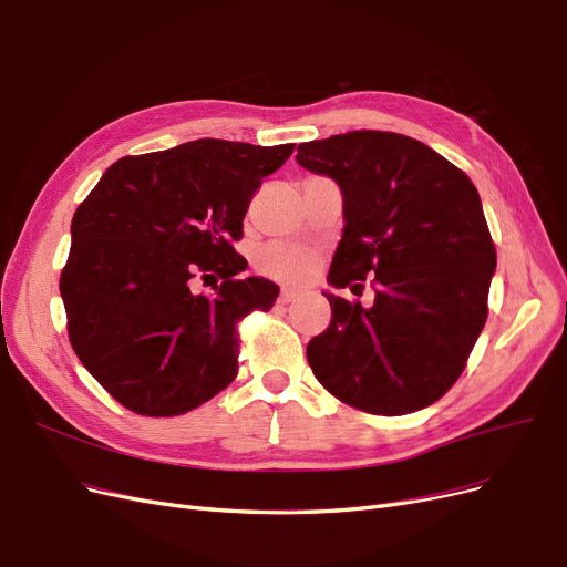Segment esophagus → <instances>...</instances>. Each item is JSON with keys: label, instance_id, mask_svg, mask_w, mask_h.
<instances>
[{"label": "esophagus", "instance_id": "1", "mask_svg": "<svg viewBox=\"0 0 567 567\" xmlns=\"http://www.w3.org/2000/svg\"><path fill=\"white\" fill-rule=\"evenodd\" d=\"M299 297V291H295V289H282L280 291V303H291Z\"/></svg>", "mask_w": 567, "mask_h": 567}]
</instances>
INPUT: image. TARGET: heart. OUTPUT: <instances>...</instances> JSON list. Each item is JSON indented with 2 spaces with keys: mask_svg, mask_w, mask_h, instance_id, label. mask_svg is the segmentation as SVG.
<instances>
[{
  "mask_svg": "<svg viewBox=\"0 0 567 567\" xmlns=\"http://www.w3.org/2000/svg\"><path fill=\"white\" fill-rule=\"evenodd\" d=\"M257 266L266 276L280 282L301 285L312 276V270H316V257L308 255L306 249L272 243L259 251Z\"/></svg>",
  "mask_w": 567,
  "mask_h": 567,
  "instance_id": "1",
  "label": "heart"
}]
</instances>
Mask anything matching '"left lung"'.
<instances>
[{
  "label": "left lung",
  "instance_id": "left-lung-1",
  "mask_svg": "<svg viewBox=\"0 0 567 567\" xmlns=\"http://www.w3.org/2000/svg\"><path fill=\"white\" fill-rule=\"evenodd\" d=\"M297 163L343 196L327 282L354 291L369 278L375 291L369 308L324 291L331 322L306 348L312 373L367 413L434 404L488 318L497 257L476 186L427 144L383 131L303 142Z\"/></svg>",
  "mask_w": 567,
  "mask_h": 567
}]
</instances>
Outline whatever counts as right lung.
I'll use <instances>...</instances> for the list:
<instances>
[{
  "label": "right lung",
  "instance_id": "obj_1",
  "mask_svg": "<svg viewBox=\"0 0 567 567\" xmlns=\"http://www.w3.org/2000/svg\"><path fill=\"white\" fill-rule=\"evenodd\" d=\"M291 152L205 137L123 156L76 207L60 276L70 343L125 409L179 415L236 379V324L270 310L280 287L240 278L247 261L230 243L261 179ZM196 277L223 282L203 298Z\"/></svg>",
  "mask_w": 567,
  "mask_h": 567
}]
</instances>
